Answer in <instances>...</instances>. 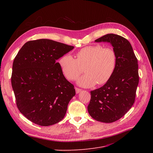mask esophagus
Returning <instances> with one entry per match:
<instances>
[{
  "label": "esophagus",
  "instance_id": "1",
  "mask_svg": "<svg viewBox=\"0 0 153 153\" xmlns=\"http://www.w3.org/2000/svg\"><path fill=\"white\" fill-rule=\"evenodd\" d=\"M75 89H76V94H79L80 92H81L82 91V89H79V88H77V87H75Z\"/></svg>",
  "mask_w": 153,
  "mask_h": 153
}]
</instances>
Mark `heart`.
<instances>
[{"label": "heart", "mask_w": 153, "mask_h": 153, "mask_svg": "<svg viewBox=\"0 0 153 153\" xmlns=\"http://www.w3.org/2000/svg\"><path fill=\"white\" fill-rule=\"evenodd\" d=\"M76 59L69 54L62 56L58 61L63 74L69 81H74L82 72L84 66L85 74L80 77L77 84L84 87H91L97 83L107 82L113 75L117 64V56L110 48L100 45L87 46L79 50Z\"/></svg>", "instance_id": "1"}]
</instances>
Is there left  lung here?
I'll return each instance as SVG.
<instances>
[{"label": "left lung", "instance_id": "8db88e82", "mask_svg": "<svg viewBox=\"0 0 153 153\" xmlns=\"http://www.w3.org/2000/svg\"><path fill=\"white\" fill-rule=\"evenodd\" d=\"M95 42H108L114 47L117 64L113 75L102 87L91 92L87 110L97 121L112 123L133 106L139 82L138 60L128 40L118 35H104Z\"/></svg>", "mask_w": 153, "mask_h": 153}]
</instances>
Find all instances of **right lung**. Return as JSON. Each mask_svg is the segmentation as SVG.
<instances>
[{"instance_id":"right-lung-1","label":"right lung","mask_w":153,"mask_h":153,"mask_svg":"<svg viewBox=\"0 0 153 153\" xmlns=\"http://www.w3.org/2000/svg\"><path fill=\"white\" fill-rule=\"evenodd\" d=\"M74 48L48 39L29 41L13 62L11 82L19 111L40 126L59 122L76 94L57 60Z\"/></svg>"}]
</instances>
